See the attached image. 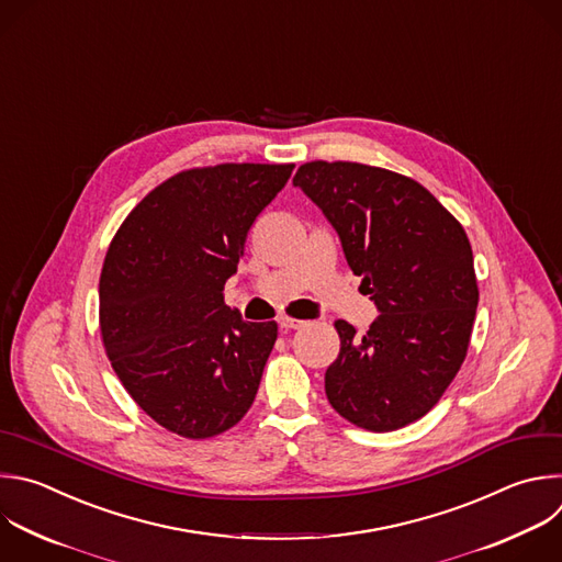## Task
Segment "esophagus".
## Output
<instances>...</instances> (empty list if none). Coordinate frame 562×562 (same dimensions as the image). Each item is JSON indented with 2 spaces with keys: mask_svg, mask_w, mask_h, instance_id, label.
I'll return each instance as SVG.
<instances>
[{
  "mask_svg": "<svg viewBox=\"0 0 562 562\" xmlns=\"http://www.w3.org/2000/svg\"><path fill=\"white\" fill-rule=\"evenodd\" d=\"M304 324H306L304 319H295V317H289V315L280 317V326H282L284 330H295V328H302Z\"/></svg>",
  "mask_w": 562,
  "mask_h": 562,
  "instance_id": "1",
  "label": "esophagus"
}]
</instances>
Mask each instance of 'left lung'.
<instances>
[{
  "label": "left lung",
  "mask_w": 562,
  "mask_h": 562,
  "mask_svg": "<svg viewBox=\"0 0 562 562\" xmlns=\"http://www.w3.org/2000/svg\"><path fill=\"white\" fill-rule=\"evenodd\" d=\"M293 184L335 227L380 308L361 337L335 322L326 397L357 428L400 430L437 406L468 355L479 286L465 229L424 184L384 167L311 160Z\"/></svg>",
  "instance_id": "1"
}]
</instances>
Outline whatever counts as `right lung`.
Here are the masks:
<instances>
[{
  "label": "right lung",
  "mask_w": 562,
  "mask_h": 562,
  "mask_svg": "<svg viewBox=\"0 0 562 562\" xmlns=\"http://www.w3.org/2000/svg\"><path fill=\"white\" fill-rule=\"evenodd\" d=\"M293 162H221L162 180L114 234L99 328L123 389L165 430L210 439L251 408L278 339L223 300L247 232Z\"/></svg>",
  "instance_id": "obj_1"
}]
</instances>
